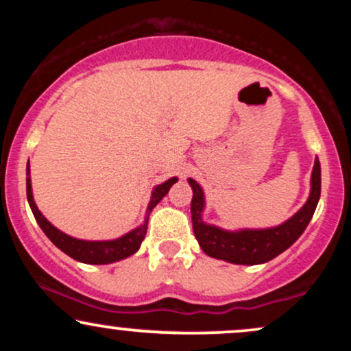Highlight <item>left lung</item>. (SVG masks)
<instances>
[{
  "label": "left lung",
  "instance_id": "1",
  "mask_svg": "<svg viewBox=\"0 0 351 351\" xmlns=\"http://www.w3.org/2000/svg\"><path fill=\"white\" fill-rule=\"evenodd\" d=\"M189 184L193 188L191 199V221L193 231H195L196 239L208 256L216 257V259L228 261L232 264H263L274 259L289 249L299 239L305 228L308 226L313 213H315L317 203L320 199V162L315 158L312 171V189L307 203L302 206L297 215L291 219L285 221L284 224L271 229H244V231L229 232L216 226L204 224L201 219V213L204 208L203 189L195 180L189 178Z\"/></svg>",
  "mask_w": 351,
  "mask_h": 351
}]
</instances>
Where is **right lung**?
Listing matches in <instances>:
<instances>
[{
    "label": "right lung",
    "instance_id": "1",
    "mask_svg": "<svg viewBox=\"0 0 351 351\" xmlns=\"http://www.w3.org/2000/svg\"><path fill=\"white\" fill-rule=\"evenodd\" d=\"M176 183V178H170L168 181H165L163 184H158L152 193V199L150 204L147 208V217H145V223L142 226H138L134 231H130L128 234H125L119 239L114 241H82V239H75V237H71L67 234H64L62 231H59L58 228H54L49 221L46 219L41 215L38 206H36L34 199H33V191H31V178H29V163H27L26 168V195H27V201H29L31 211L38 221V224L41 226L49 239L52 241V244L56 247H59L60 251L66 252L67 256H71L72 259L79 261V263L84 264H110L115 263V261L125 259V257L132 256L138 251L140 244L145 239V234H147V228H148V217H150L152 209L163 199V196L170 191V188Z\"/></svg>",
    "mask_w": 351,
    "mask_h": 351
}]
</instances>
